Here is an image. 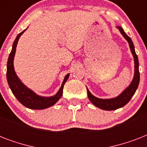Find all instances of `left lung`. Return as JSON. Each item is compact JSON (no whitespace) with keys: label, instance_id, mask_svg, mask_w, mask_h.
<instances>
[{"label":"left lung","instance_id":"1","mask_svg":"<svg viewBox=\"0 0 147 147\" xmlns=\"http://www.w3.org/2000/svg\"><path fill=\"white\" fill-rule=\"evenodd\" d=\"M117 28L119 29V30L121 33V34L123 35V37L127 40L128 43L130 45L131 53H132L134 58V77L132 82L130 83V85H129V87L127 88H126L119 96L116 97L115 98H111V99L98 98L96 97H94V95H92L91 94V92L87 88L88 97L89 98V100H91V102L94 105H95L96 107H99L100 109L105 110V111H113V110L118 109L120 107H123L124 105H127L130 101V100L131 99L133 95L134 94L135 92H136V90L137 89V87H138L140 82L139 61H138V57H137V54L135 53L134 43H133L131 39L126 34L125 32L123 31V30L121 28V26H117Z\"/></svg>","mask_w":147,"mask_h":147}]
</instances>
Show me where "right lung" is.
I'll return each instance as SVG.
<instances>
[{
    "mask_svg": "<svg viewBox=\"0 0 147 147\" xmlns=\"http://www.w3.org/2000/svg\"><path fill=\"white\" fill-rule=\"evenodd\" d=\"M21 32L17 35L16 40L13 44L12 50L10 52L9 58H8L7 65V79L8 85L12 91L13 94H14L17 99L25 107L30 108V109L41 110L45 109L47 107H51L57 102L62 95V90L63 86L67 79L69 78V74L66 75L64 78V81L60 88L59 91L57 94L52 97H41L35 94L33 91L26 88L23 83L20 82L18 77L15 73L14 68H13V58H14L16 47L20 36L23 34L24 31Z\"/></svg>",
    "mask_w": 147,
    "mask_h": 147,
    "instance_id": "1",
    "label": "right lung"
}]
</instances>
